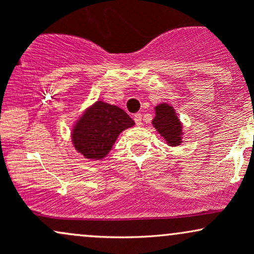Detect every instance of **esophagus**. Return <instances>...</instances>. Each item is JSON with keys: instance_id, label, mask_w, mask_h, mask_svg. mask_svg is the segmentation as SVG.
<instances>
[{"instance_id": "34e87169", "label": "esophagus", "mask_w": 254, "mask_h": 254, "mask_svg": "<svg viewBox=\"0 0 254 254\" xmlns=\"http://www.w3.org/2000/svg\"><path fill=\"white\" fill-rule=\"evenodd\" d=\"M133 121H135L136 125H141L142 124V115H141V113H136V115L133 116Z\"/></svg>"}]
</instances>
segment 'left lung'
Segmentation results:
<instances>
[{
	"label": "left lung",
	"instance_id": "obj_1",
	"mask_svg": "<svg viewBox=\"0 0 254 254\" xmlns=\"http://www.w3.org/2000/svg\"><path fill=\"white\" fill-rule=\"evenodd\" d=\"M155 117L151 125L165 139L170 147H179L183 143V123L178 117L176 110L167 103H161L154 107Z\"/></svg>",
	"mask_w": 254,
	"mask_h": 254
}]
</instances>
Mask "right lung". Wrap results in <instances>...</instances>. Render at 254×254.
<instances>
[{"label":"right lung","instance_id":"obj_1","mask_svg":"<svg viewBox=\"0 0 254 254\" xmlns=\"http://www.w3.org/2000/svg\"><path fill=\"white\" fill-rule=\"evenodd\" d=\"M133 125L135 122L121 107L98 100L87 107L72 125V147L84 159L103 160L121 132Z\"/></svg>","mask_w":254,"mask_h":254}]
</instances>
